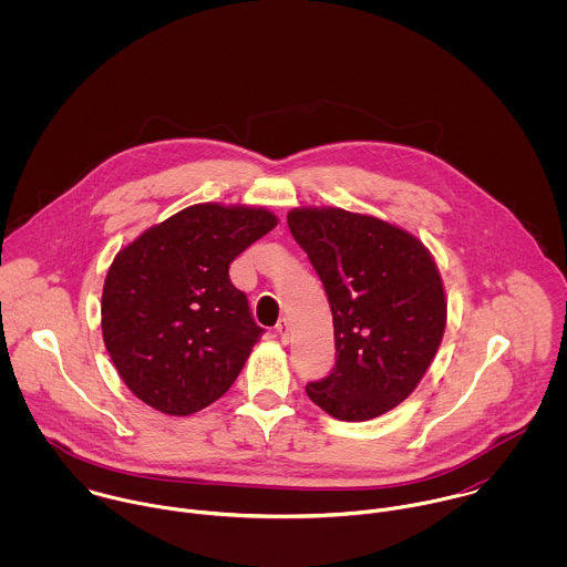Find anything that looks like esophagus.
I'll use <instances>...</instances> for the list:
<instances>
[{
    "instance_id": "1",
    "label": "esophagus",
    "mask_w": 567,
    "mask_h": 567,
    "mask_svg": "<svg viewBox=\"0 0 567 567\" xmlns=\"http://www.w3.org/2000/svg\"><path fill=\"white\" fill-rule=\"evenodd\" d=\"M275 329H277V333L281 336V340H288V331H290V327H288V321H286V319H281Z\"/></svg>"
}]
</instances>
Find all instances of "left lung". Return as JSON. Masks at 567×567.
<instances>
[{"mask_svg": "<svg viewBox=\"0 0 567 567\" xmlns=\"http://www.w3.org/2000/svg\"><path fill=\"white\" fill-rule=\"evenodd\" d=\"M323 281L336 364L308 398L340 421L380 416L416 389L443 340L447 301L430 250L412 234L338 207L288 214Z\"/></svg>", "mask_w": 567, "mask_h": 567, "instance_id": "8db88e82", "label": "left lung"}]
</instances>
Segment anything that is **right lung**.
I'll return each instance as SVG.
<instances>
[{"mask_svg": "<svg viewBox=\"0 0 567 567\" xmlns=\"http://www.w3.org/2000/svg\"><path fill=\"white\" fill-rule=\"evenodd\" d=\"M275 225L264 207L200 203L115 255L102 290V338L137 400L187 416L231 389L264 329L229 266Z\"/></svg>", "mask_w": 567, "mask_h": 567, "instance_id": "obj_1", "label": "right lung"}]
</instances>
